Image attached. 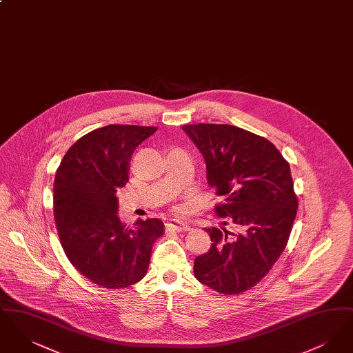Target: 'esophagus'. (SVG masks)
Returning <instances> with one entry per match:
<instances>
[{
    "label": "esophagus",
    "instance_id": "obj_1",
    "mask_svg": "<svg viewBox=\"0 0 353 353\" xmlns=\"http://www.w3.org/2000/svg\"><path fill=\"white\" fill-rule=\"evenodd\" d=\"M167 225H168V228L176 230V232H188L189 230V225L180 219H170Z\"/></svg>",
    "mask_w": 353,
    "mask_h": 353
}]
</instances>
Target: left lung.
<instances>
[{
	"label": "left lung",
	"instance_id": "obj_1",
	"mask_svg": "<svg viewBox=\"0 0 353 353\" xmlns=\"http://www.w3.org/2000/svg\"><path fill=\"white\" fill-rule=\"evenodd\" d=\"M201 152L206 177L223 202L219 228L205 229L210 250L194 259V276L225 295L256 285L285 250L296 216L290 164L268 139L229 124H185Z\"/></svg>",
	"mask_w": 353,
	"mask_h": 353
}]
</instances>
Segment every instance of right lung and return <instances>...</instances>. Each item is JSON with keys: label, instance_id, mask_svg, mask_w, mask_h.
<instances>
[{"label": "right lung", "instance_id": "1", "mask_svg": "<svg viewBox=\"0 0 353 353\" xmlns=\"http://www.w3.org/2000/svg\"><path fill=\"white\" fill-rule=\"evenodd\" d=\"M157 127L111 124L71 145L54 180V219L68 261L104 288H124L144 278L152 246L164 234L161 219L118 217L117 189L128 181L136 147Z\"/></svg>", "mask_w": 353, "mask_h": 353}]
</instances>
